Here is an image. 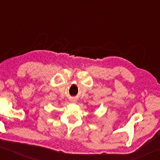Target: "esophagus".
Listing matches in <instances>:
<instances>
[{
	"mask_svg": "<svg viewBox=\"0 0 160 160\" xmlns=\"http://www.w3.org/2000/svg\"><path fill=\"white\" fill-rule=\"evenodd\" d=\"M71 102H74V103H75V102H77V99H76V98H71Z\"/></svg>",
	"mask_w": 160,
	"mask_h": 160,
	"instance_id": "1",
	"label": "esophagus"
}]
</instances>
